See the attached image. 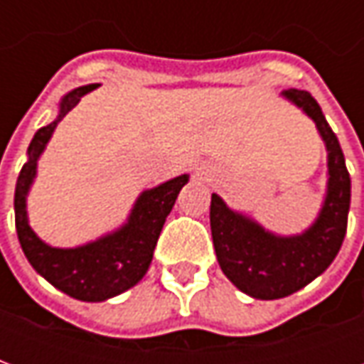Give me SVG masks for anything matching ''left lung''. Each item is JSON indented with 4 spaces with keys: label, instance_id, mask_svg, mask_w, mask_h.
<instances>
[{
    "label": "left lung",
    "instance_id": "left-lung-1",
    "mask_svg": "<svg viewBox=\"0 0 364 364\" xmlns=\"http://www.w3.org/2000/svg\"><path fill=\"white\" fill-rule=\"evenodd\" d=\"M281 95L314 120L328 151V181L318 216L304 232L284 236L230 208L216 193L210 200L213 244L222 273L257 300L289 296L331 265L343 244L351 205V177L343 151L318 101L302 90H284Z\"/></svg>",
    "mask_w": 364,
    "mask_h": 364
}]
</instances>
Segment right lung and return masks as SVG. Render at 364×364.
Segmentation results:
<instances>
[{
    "label": "right lung",
    "mask_w": 364,
    "mask_h": 364,
    "mask_svg": "<svg viewBox=\"0 0 364 364\" xmlns=\"http://www.w3.org/2000/svg\"><path fill=\"white\" fill-rule=\"evenodd\" d=\"M99 83L82 85L68 91L60 99L58 117L36 130L27 150L15 187V228L25 257L36 273L68 296L83 302H103L122 294L142 281L150 269L159 232L171 213L183 185L189 183V173L177 175L142 191L119 228L107 232L97 240L75 247H54L38 237L28 224L27 197L36 179L38 159L50 142L58 122L80 103L83 95L97 90Z\"/></svg>",
    "instance_id": "obj_1"
}]
</instances>
